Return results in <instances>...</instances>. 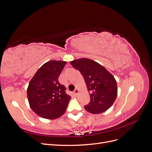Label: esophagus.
I'll return each mask as SVG.
<instances>
[{
  "label": "esophagus",
  "mask_w": 152,
  "mask_h": 152,
  "mask_svg": "<svg viewBox=\"0 0 152 152\" xmlns=\"http://www.w3.org/2000/svg\"><path fill=\"white\" fill-rule=\"evenodd\" d=\"M78 93H79V90H78L77 89H75V90H74V91H73V94H74V96H77Z\"/></svg>",
  "instance_id": "esophagus-1"
}]
</instances>
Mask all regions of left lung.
<instances>
[{"label":"left lung","mask_w":152,"mask_h":152,"mask_svg":"<svg viewBox=\"0 0 152 152\" xmlns=\"http://www.w3.org/2000/svg\"><path fill=\"white\" fill-rule=\"evenodd\" d=\"M83 76L90 94V102L84 106L91 113H103L112 107L117 96V85L114 77L98 63L87 58L70 62Z\"/></svg>","instance_id":"8db88e82"}]
</instances>
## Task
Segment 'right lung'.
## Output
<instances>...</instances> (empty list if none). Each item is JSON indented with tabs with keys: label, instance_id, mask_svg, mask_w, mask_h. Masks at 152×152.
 Here are the masks:
<instances>
[{
	"label": "right lung",
	"instance_id": "obj_1",
	"mask_svg": "<svg viewBox=\"0 0 152 152\" xmlns=\"http://www.w3.org/2000/svg\"><path fill=\"white\" fill-rule=\"evenodd\" d=\"M66 62L49 61L41 66L30 80L27 97L32 110L39 116L55 119L65 113L71 97L58 77Z\"/></svg>",
	"mask_w": 152,
	"mask_h": 152
}]
</instances>
